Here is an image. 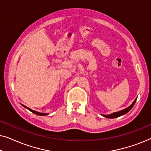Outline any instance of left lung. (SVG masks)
Instances as JSON below:
<instances>
[{"label":"left lung","mask_w":151,"mask_h":151,"mask_svg":"<svg viewBox=\"0 0 151 151\" xmlns=\"http://www.w3.org/2000/svg\"><path fill=\"white\" fill-rule=\"evenodd\" d=\"M136 100H137V99H135V101L133 102V104H132L131 106L128 107V108L124 109L122 111H118V112H115V113H113L111 115H102L103 116L106 117V118H115V117H119L121 116V115H123L126 114V113H127L129 111L131 110V109L133 108L134 104H135V103L136 102Z\"/></svg>","instance_id":"left-lung-1"}]
</instances>
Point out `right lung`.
Wrapping results in <instances>:
<instances>
[{
  "label": "right lung",
  "instance_id": "right-lung-1",
  "mask_svg": "<svg viewBox=\"0 0 151 151\" xmlns=\"http://www.w3.org/2000/svg\"><path fill=\"white\" fill-rule=\"evenodd\" d=\"M22 106H23L24 107H25V108L27 109L28 110H29L30 111H32V113H35V114H36V115H47V113H42L37 112V111H34V110H32V109H29V108H28V107H27V106H24V105H22Z\"/></svg>",
  "mask_w": 151,
  "mask_h": 151
}]
</instances>
